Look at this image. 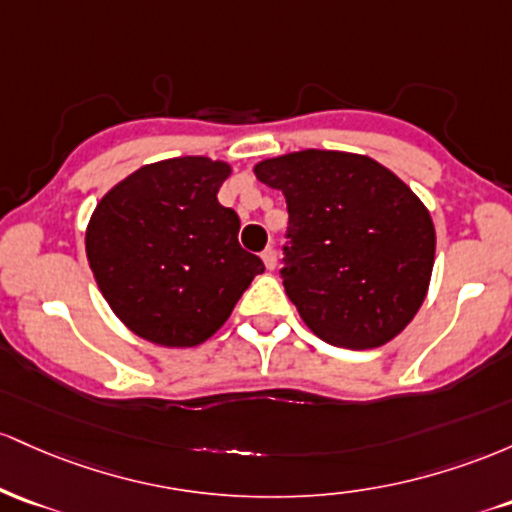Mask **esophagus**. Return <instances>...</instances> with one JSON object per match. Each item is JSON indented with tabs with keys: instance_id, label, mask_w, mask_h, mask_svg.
I'll use <instances>...</instances> for the list:
<instances>
[{
	"instance_id": "obj_1",
	"label": "esophagus",
	"mask_w": 512,
	"mask_h": 512,
	"mask_svg": "<svg viewBox=\"0 0 512 512\" xmlns=\"http://www.w3.org/2000/svg\"><path fill=\"white\" fill-rule=\"evenodd\" d=\"M261 258H263V263H266L268 271H275V266H278V254H275V249L268 246V249L261 254Z\"/></svg>"
}]
</instances>
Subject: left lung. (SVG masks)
I'll return each mask as SVG.
<instances>
[{
  "mask_svg": "<svg viewBox=\"0 0 512 512\" xmlns=\"http://www.w3.org/2000/svg\"><path fill=\"white\" fill-rule=\"evenodd\" d=\"M287 203L283 285L321 341L365 350L399 336L426 300L435 227L426 205L363 154L302 149L256 164Z\"/></svg>",
  "mask_w": 512,
  "mask_h": 512,
  "instance_id": "1",
  "label": "left lung"
}]
</instances>
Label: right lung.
Wrapping results in <instances>:
<instances>
[{"label": "right lung", "mask_w": 512, "mask_h": 512, "mask_svg": "<svg viewBox=\"0 0 512 512\" xmlns=\"http://www.w3.org/2000/svg\"><path fill=\"white\" fill-rule=\"evenodd\" d=\"M232 174L208 157L147 164L113 186L86 227L101 295L132 333L191 348L220 329L263 261L239 246V217L217 200Z\"/></svg>", "instance_id": "add662e5"}]
</instances>
